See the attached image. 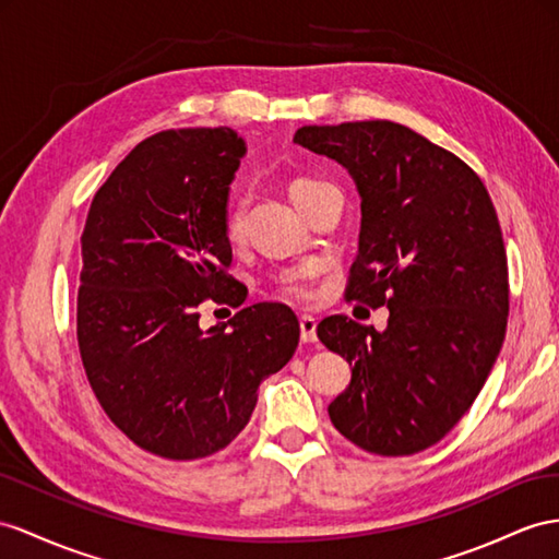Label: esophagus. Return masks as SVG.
Returning a JSON list of instances; mask_svg holds the SVG:
<instances>
[{
  "label": "esophagus",
  "instance_id": "34e87169",
  "mask_svg": "<svg viewBox=\"0 0 559 559\" xmlns=\"http://www.w3.org/2000/svg\"><path fill=\"white\" fill-rule=\"evenodd\" d=\"M317 319H313V317H307V313H305V317H299V337H302V342H307V345H309V342H317Z\"/></svg>",
  "mask_w": 559,
  "mask_h": 559
}]
</instances>
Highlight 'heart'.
Wrapping results in <instances>:
<instances>
[{
	"label": "heart",
	"instance_id": "obj_1",
	"mask_svg": "<svg viewBox=\"0 0 559 559\" xmlns=\"http://www.w3.org/2000/svg\"><path fill=\"white\" fill-rule=\"evenodd\" d=\"M317 183H319V181H311V179H297V181H293V186H290L293 200H295L299 193H302V191L311 189V186H317ZM224 228H226V236L231 238V240L240 238V234H242V205H234L231 210H228ZM283 290L288 293V295H295V297H305V295H307L305 285L299 283L297 276H285V278H283Z\"/></svg>",
	"mask_w": 559,
	"mask_h": 559
}]
</instances>
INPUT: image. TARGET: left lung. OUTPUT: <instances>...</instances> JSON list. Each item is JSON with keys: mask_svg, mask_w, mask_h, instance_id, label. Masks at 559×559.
<instances>
[{"mask_svg": "<svg viewBox=\"0 0 559 559\" xmlns=\"http://www.w3.org/2000/svg\"><path fill=\"white\" fill-rule=\"evenodd\" d=\"M293 141L352 175L361 234L347 299L390 309L382 333L319 323L352 366L328 416L368 453L425 451L465 416L506 340L508 257L489 191L461 157L390 120L307 124Z\"/></svg>", "mask_w": 559, "mask_h": 559, "instance_id": "obj_1", "label": "left lung"}]
</instances>
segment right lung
<instances>
[{
  "label": "right lung",
  "instance_id": "right-lung-1",
  "mask_svg": "<svg viewBox=\"0 0 559 559\" xmlns=\"http://www.w3.org/2000/svg\"><path fill=\"white\" fill-rule=\"evenodd\" d=\"M246 141L231 127L141 141L96 191L82 234L78 345L106 411L143 451L195 461L248 425L262 380L293 359L295 313L240 309L203 331L205 299L240 307L226 274L228 186Z\"/></svg>",
  "mask_w": 559,
  "mask_h": 559
}]
</instances>
